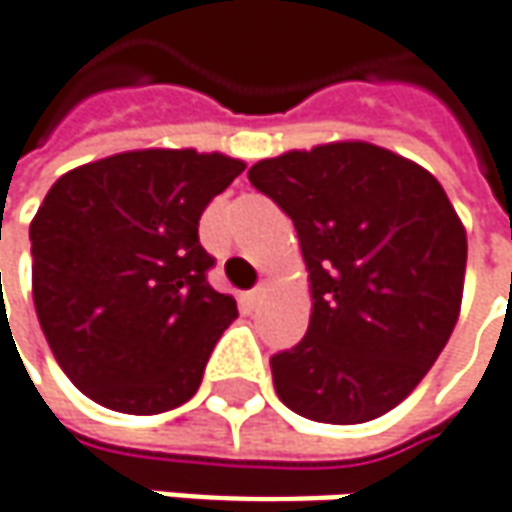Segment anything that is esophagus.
Instances as JSON below:
<instances>
[{"instance_id": "esophagus-1", "label": "esophagus", "mask_w": 512, "mask_h": 512, "mask_svg": "<svg viewBox=\"0 0 512 512\" xmlns=\"http://www.w3.org/2000/svg\"><path fill=\"white\" fill-rule=\"evenodd\" d=\"M266 292H269V286H266V283H260V286H255V289L249 292V300H252V303H260V300L266 298Z\"/></svg>"}]
</instances>
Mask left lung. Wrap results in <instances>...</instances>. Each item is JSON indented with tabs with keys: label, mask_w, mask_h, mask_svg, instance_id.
Returning <instances> with one entry per match:
<instances>
[{
	"label": "left lung",
	"mask_w": 512,
	"mask_h": 512,
	"mask_svg": "<svg viewBox=\"0 0 512 512\" xmlns=\"http://www.w3.org/2000/svg\"><path fill=\"white\" fill-rule=\"evenodd\" d=\"M249 183L292 217L312 289L306 338L272 355L278 398L321 424L398 407L461 309L467 232L441 183L372 143L286 151Z\"/></svg>",
	"instance_id": "left-lung-1"
}]
</instances>
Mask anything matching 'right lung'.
<instances>
[{
  "label": "right lung",
  "mask_w": 512,
  "mask_h": 512,
  "mask_svg": "<svg viewBox=\"0 0 512 512\" xmlns=\"http://www.w3.org/2000/svg\"><path fill=\"white\" fill-rule=\"evenodd\" d=\"M246 168L226 154L143 148L56 180L31 223L34 306L56 364L102 407L157 415L186 404L232 295L214 292L200 214Z\"/></svg>",
  "instance_id": "obj_1"
}]
</instances>
